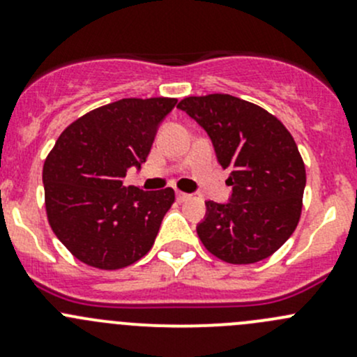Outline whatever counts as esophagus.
I'll list each match as a JSON object with an SVG mask.
<instances>
[{
  "instance_id": "obj_1",
  "label": "esophagus",
  "mask_w": 357,
  "mask_h": 357,
  "mask_svg": "<svg viewBox=\"0 0 357 357\" xmlns=\"http://www.w3.org/2000/svg\"><path fill=\"white\" fill-rule=\"evenodd\" d=\"M190 199H192V195H188V193L176 192V200H178L179 204H183V202H186V200H190Z\"/></svg>"
}]
</instances>
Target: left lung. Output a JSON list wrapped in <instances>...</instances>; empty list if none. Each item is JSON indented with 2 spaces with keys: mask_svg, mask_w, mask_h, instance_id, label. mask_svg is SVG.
<instances>
[{
  "mask_svg": "<svg viewBox=\"0 0 357 357\" xmlns=\"http://www.w3.org/2000/svg\"><path fill=\"white\" fill-rule=\"evenodd\" d=\"M178 109L207 131L233 186L228 204L205 202L197 226L204 247L229 264L273 255L297 228L305 188V165L289 129L268 110L222 93L186 96Z\"/></svg>",
  "mask_w": 357,
  "mask_h": 357,
  "instance_id": "obj_1",
  "label": "left lung"
}]
</instances>
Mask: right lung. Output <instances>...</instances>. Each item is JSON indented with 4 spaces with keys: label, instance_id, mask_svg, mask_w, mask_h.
I'll return each instance as SVG.
<instances>
[{
    "label": "right lung",
    "instance_id": "1",
    "mask_svg": "<svg viewBox=\"0 0 357 357\" xmlns=\"http://www.w3.org/2000/svg\"><path fill=\"white\" fill-rule=\"evenodd\" d=\"M176 98H122L88 112L56 139L43 167L45 205L56 238L75 259L121 269L149 254L174 190L124 186L149 157Z\"/></svg>",
    "mask_w": 357,
    "mask_h": 357
}]
</instances>
